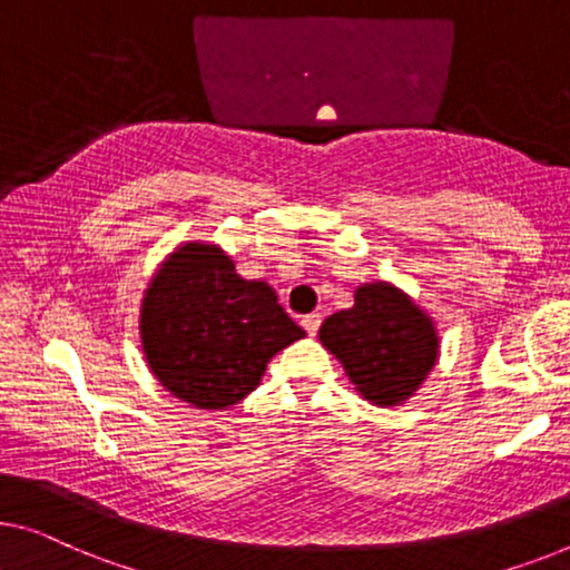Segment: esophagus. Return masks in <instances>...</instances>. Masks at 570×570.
<instances>
[{"label": "esophagus", "instance_id": "1", "mask_svg": "<svg viewBox=\"0 0 570 570\" xmlns=\"http://www.w3.org/2000/svg\"><path fill=\"white\" fill-rule=\"evenodd\" d=\"M320 325H322V314H307V317H302V327L307 330L309 335H317V330H320Z\"/></svg>", "mask_w": 570, "mask_h": 570}]
</instances>
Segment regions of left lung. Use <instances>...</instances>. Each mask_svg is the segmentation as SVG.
<instances>
[{"label":"left lung","instance_id":"8db88e82","mask_svg":"<svg viewBox=\"0 0 570 570\" xmlns=\"http://www.w3.org/2000/svg\"><path fill=\"white\" fill-rule=\"evenodd\" d=\"M327 347L363 399L402 404L417 392L438 361V330L412 296L386 282L355 288V304L322 322Z\"/></svg>","mask_w":570,"mask_h":570}]
</instances>
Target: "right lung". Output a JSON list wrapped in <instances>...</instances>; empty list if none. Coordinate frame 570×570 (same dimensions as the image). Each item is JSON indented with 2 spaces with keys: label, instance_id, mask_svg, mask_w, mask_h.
Masks as SVG:
<instances>
[{
  "label": "right lung",
  "instance_id": "add662e5",
  "mask_svg": "<svg viewBox=\"0 0 570 570\" xmlns=\"http://www.w3.org/2000/svg\"><path fill=\"white\" fill-rule=\"evenodd\" d=\"M304 337L266 282L233 258L184 243L150 278L140 307L142 353L166 392L197 410H227L261 384L266 363Z\"/></svg>",
  "mask_w": 570,
  "mask_h": 570
}]
</instances>
